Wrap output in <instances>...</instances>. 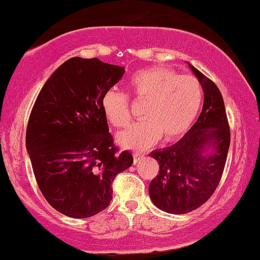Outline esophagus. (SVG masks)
Returning a JSON list of instances; mask_svg holds the SVG:
<instances>
[{
	"label": "esophagus",
	"instance_id": "obj_1",
	"mask_svg": "<svg viewBox=\"0 0 260 260\" xmlns=\"http://www.w3.org/2000/svg\"><path fill=\"white\" fill-rule=\"evenodd\" d=\"M142 157H143V153L133 152V161H135V164H137L138 161H140Z\"/></svg>",
	"mask_w": 260,
	"mask_h": 260
}]
</instances>
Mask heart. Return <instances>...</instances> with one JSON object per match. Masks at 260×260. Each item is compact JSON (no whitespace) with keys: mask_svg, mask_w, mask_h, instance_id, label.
Listing matches in <instances>:
<instances>
[{"mask_svg":"<svg viewBox=\"0 0 260 260\" xmlns=\"http://www.w3.org/2000/svg\"><path fill=\"white\" fill-rule=\"evenodd\" d=\"M129 90L138 100H146L143 120L133 123L118 133L120 146L143 150L157 142L162 136L170 142L181 137L190 128L200 112L202 89L191 76H180L166 67H150L136 72L129 80ZM102 108L107 119L114 127L129 123L128 98L117 90L104 94Z\"/></svg>","mask_w":260,"mask_h":260,"instance_id":"1","label":"heart"}]
</instances>
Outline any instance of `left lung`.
I'll use <instances>...</instances> for the list:
<instances>
[{
    "label": "left lung",
    "mask_w": 260,
    "mask_h": 260,
    "mask_svg": "<svg viewBox=\"0 0 260 260\" xmlns=\"http://www.w3.org/2000/svg\"><path fill=\"white\" fill-rule=\"evenodd\" d=\"M188 66L205 94L202 112L175 145L150 153L160 168L148 186L150 198L156 207L174 215L191 212L207 202L220 183L230 147L220 90L190 63Z\"/></svg>",
    "instance_id": "1"
}]
</instances>
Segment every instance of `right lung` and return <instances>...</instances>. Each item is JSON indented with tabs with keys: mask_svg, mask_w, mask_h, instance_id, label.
Here are the masks:
<instances>
[{
	"mask_svg": "<svg viewBox=\"0 0 260 260\" xmlns=\"http://www.w3.org/2000/svg\"><path fill=\"white\" fill-rule=\"evenodd\" d=\"M124 67L74 57L40 90L26 129V151L38 186L54 210L87 218L109 206L115 175L133 164L113 143L103 96Z\"/></svg>",
	"mask_w": 260,
	"mask_h": 260,
	"instance_id": "1",
	"label": "right lung"
}]
</instances>
